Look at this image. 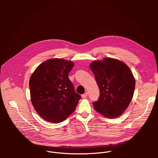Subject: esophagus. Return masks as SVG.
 Instances as JSON below:
<instances>
[{"label": "esophagus", "instance_id": "obj_1", "mask_svg": "<svg viewBox=\"0 0 158 158\" xmlns=\"http://www.w3.org/2000/svg\"><path fill=\"white\" fill-rule=\"evenodd\" d=\"M87 95H88V93L86 92V93H85L84 94H82V98H86L87 97Z\"/></svg>", "mask_w": 158, "mask_h": 158}]
</instances>
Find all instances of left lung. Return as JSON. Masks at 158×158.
I'll use <instances>...</instances> for the list:
<instances>
[{
	"mask_svg": "<svg viewBox=\"0 0 158 158\" xmlns=\"http://www.w3.org/2000/svg\"><path fill=\"white\" fill-rule=\"evenodd\" d=\"M100 96L93 102L99 113L112 119L121 116L129 105L134 94L135 79L124 62L107 57L90 64Z\"/></svg>",
	"mask_w": 158,
	"mask_h": 158,
	"instance_id": "obj_1",
	"label": "left lung"
}]
</instances>
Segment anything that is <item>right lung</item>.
<instances>
[{
	"label": "right lung",
	"instance_id": "obj_1",
	"mask_svg": "<svg viewBox=\"0 0 158 158\" xmlns=\"http://www.w3.org/2000/svg\"><path fill=\"white\" fill-rule=\"evenodd\" d=\"M73 67L71 61L51 59L40 64L31 76V102L46 121L61 123L75 110L81 97L68 77Z\"/></svg>",
	"mask_w": 158,
	"mask_h": 158
}]
</instances>
